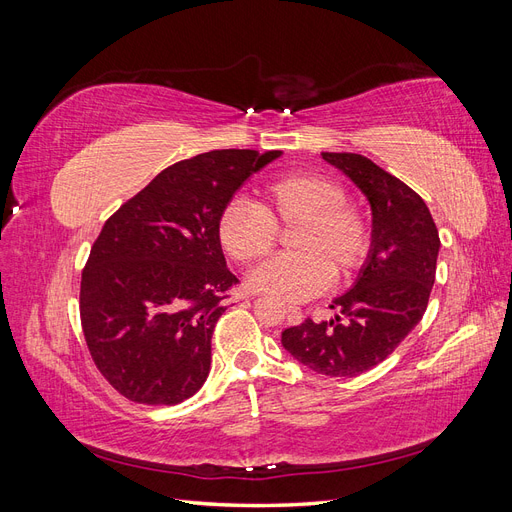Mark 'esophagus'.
<instances>
[{
    "instance_id": "34e87169",
    "label": "esophagus",
    "mask_w": 512,
    "mask_h": 512,
    "mask_svg": "<svg viewBox=\"0 0 512 512\" xmlns=\"http://www.w3.org/2000/svg\"><path fill=\"white\" fill-rule=\"evenodd\" d=\"M286 314H288V322H292V324H299L303 320V309L297 305H288Z\"/></svg>"
}]
</instances>
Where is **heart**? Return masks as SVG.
<instances>
[{
	"mask_svg": "<svg viewBox=\"0 0 512 512\" xmlns=\"http://www.w3.org/2000/svg\"><path fill=\"white\" fill-rule=\"evenodd\" d=\"M337 179L297 170L269 181L260 203L232 198L218 218V241L237 262L265 258L277 241V228L299 226L292 239L297 256L267 260L252 275L254 290L282 301L312 299L335 277H346L363 265L371 230L367 215L346 200Z\"/></svg>",
	"mask_w": 512,
	"mask_h": 512,
	"instance_id": "heart-1",
	"label": "heart"
}]
</instances>
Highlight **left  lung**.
Returning a JSON list of instances; mask_svg holds the SVG:
<instances>
[{
    "mask_svg": "<svg viewBox=\"0 0 512 512\" xmlns=\"http://www.w3.org/2000/svg\"><path fill=\"white\" fill-rule=\"evenodd\" d=\"M322 158L359 185L371 205V250L356 284L337 297L333 320L305 322L282 333V346L305 367L354 378L376 367L421 322L440 252L425 200L404 181L359 153Z\"/></svg>",
    "mask_w": 512,
    "mask_h": 512,
    "instance_id": "8db88e82",
    "label": "left lung"
}]
</instances>
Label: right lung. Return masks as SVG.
<instances>
[{
  "label": "right lung",
  "mask_w": 512,
  "mask_h": 512,
  "mask_svg": "<svg viewBox=\"0 0 512 512\" xmlns=\"http://www.w3.org/2000/svg\"><path fill=\"white\" fill-rule=\"evenodd\" d=\"M280 156L198 153L106 220L81 275V327L98 371L126 399L175 406L205 384L213 329L239 284L218 241L220 211Z\"/></svg>",
  "instance_id": "1"
}]
</instances>
